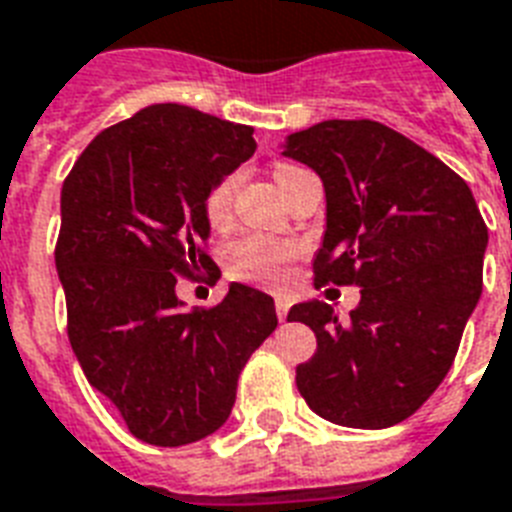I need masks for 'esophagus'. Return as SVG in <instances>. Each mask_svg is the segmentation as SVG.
I'll return each instance as SVG.
<instances>
[{"label": "esophagus", "mask_w": 512, "mask_h": 512, "mask_svg": "<svg viewBox=\"0 0 512 512\" xmlns=\"http://www.w3.org/2000/svg\"><path fill=\"white\" fill-rule=\"evenodd\" d=\"M276 316H279V321H287L289 303H287V300H284V297H279V300H276Z\"/></svg>", "instance_id": "1"}]
</instances>
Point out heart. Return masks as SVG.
Wrapping results in <instances>:
<instances>
[{
  "label": "heart",
  "mask_w": 512,
  "mask_h": 512,
  "mask_svg": "<svg viewBox=\"0 0 512 512\" xmlns=\"http://www.w3.org/2000/svg\"><path fill=\"white\" fill-rule=\"evenodd\" d=\"M292 172H297V167H292V164H276L273 177H276V183L284 185ZM233 191H236V175H228L207 193L204 209H207V217L215 225L223 223L228 212H231ZM292 257H295V247L287 244V241L271 239V236H244V239L233 241L228 247L225 268H228L233 279L279 289L289 281Z\"/></svg>",
  "instance_id": "heart-1"
}]
</instances>
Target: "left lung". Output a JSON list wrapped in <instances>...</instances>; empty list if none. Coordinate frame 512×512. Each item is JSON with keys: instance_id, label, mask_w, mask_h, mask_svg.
<instances>
[{"instance_id": "obj_1", "label": "left lung", "mask_w": 512, "mask_h": 512, "mask_svg": "<svg viewBox=\"0 0 512 512\" xmlns=\"http://www.w3.org/2000/svg\"><path fill=\"white\" fill-rule=\"evenodd\" d=\"M281 148L324 183L316 284L361 287L348 321L321 300L292 305L287 319L316 332L297 390L342 428L398 425L452 369L476 311L484 217L457 172L380 122L329 119L287 135Z\"/></svg>"}]
</instances>
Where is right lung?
<instances>
[{"label": "right lung", "mask_w": 512, "mask_h": 512, "mask_svg": "<svg viewBox=\"0 0 512 512\" xmlns=\"http://www.w3.org/2000/svg\"><path fill=\"white\" fill-rule=\"evenodd\" d=\"M252 127L180 103L140 108L84 148L60 191L55 268L68 340L135 438L185 446L223 428L239 374L279 319L273 297L231 281L185 311L177 276L215 271L207 193L255 154Z\"/></svg>", "instance_id": "right-lung-1"}]
</instances>
